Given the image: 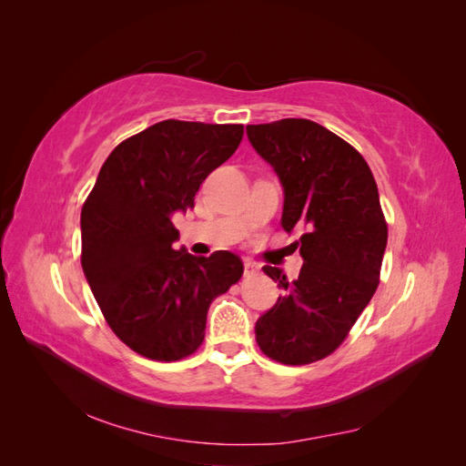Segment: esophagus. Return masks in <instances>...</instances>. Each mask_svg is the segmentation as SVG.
Returning <instances> with one entry per match:
<instances>
[{
  "instance_id": "esophagus-1",
  "label": "esophagus",
  "mask_w": 466,
  "mask_h": 466,
  "mask_svg": "<svg viewBox=\"0 0 466 466\" xmlns=\"http://www.w3.org/2000/svg\"><path fill=\"white\" fill-rule=\"evenodd\" d=\"M258 270H260L258 262L245 258V276H255V274H258Z\"/></svg>"
}]
</instances>
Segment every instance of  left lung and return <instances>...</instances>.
I'll use <instances>...</instances> for the list:
<instances>
[{
  "label": "left lung",
  "instance_id": "8db88e82",
  "mask_svg": "<svg viewBox=\"0 0 466 466\" xmlns=\"http://www.w3.org/2000/svg\"><path fill=\"white\" fill-rule=\"evenodd\" d=\"M247 136L284 188L281 228L303 229L298 279L262 268L284 293L257 320V342L279 363H313L344 342L379 286L387 247L379 190L361 155L313 120L250 124Z\"/></svg>",
  "mask_w": 466,
  "mask_h": 466
}]
</instances>
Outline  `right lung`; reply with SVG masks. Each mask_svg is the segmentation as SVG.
I'll return each mask as SVG.
<instances>
[{
	"label": "right lung",
	"instance_id": "1",
	"mask_svg": "<svg viewBox=\"0 0 466 466\" xmlns=\"http://www.w3.org/2000/svg\"><path fill=\"white\" fill-rule=\"evenodd\" d=\"M241 139L243 124H153L115 147L83 204V274L112 332L139 356L194 354L209 303L243 276L229 250L194 257L173 247V216L194 208L204 178Z\"/></svg>",
	"mask_w": 466,
	"mask_h": 466
}]
</instances>
